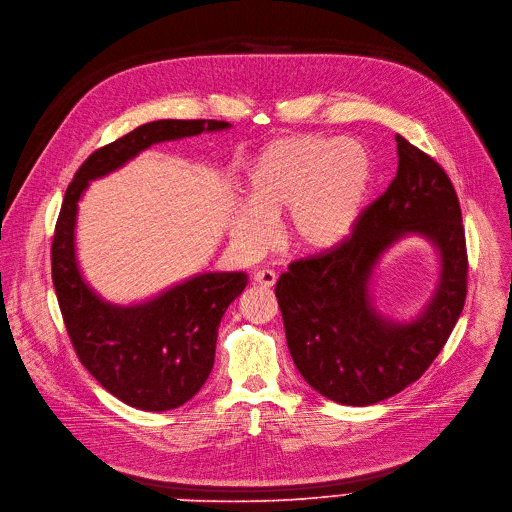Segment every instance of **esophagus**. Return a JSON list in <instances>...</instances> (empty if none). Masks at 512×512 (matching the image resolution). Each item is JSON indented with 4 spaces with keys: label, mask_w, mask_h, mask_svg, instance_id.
Returning <instances> with one entry per match:
<instances>
[{
    "label": "esophagus",
    "mask_w": 512,
    "mask_h": 512,
    "mask_svg": "<svg viewBox=\"0 0 512 512\" xmlns=\"http://www.w3.org/2000/svg\"><path fill=\"white\" fill-rule=\"evenodd\" d=\"M253 280L261 286H274L276 284V274L272 270H259V272H255Z\"/></svg>",
    "instance_id": "esophagus-1"
}]
</instances>
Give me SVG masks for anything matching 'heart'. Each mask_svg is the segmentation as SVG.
Listing matches in <instances>:
<instances>
[{
  "instance_id": "obj_1",
  "label": "heart",
  "mask_w": 512,
  "mask_h": 512,
  "mask_svg": "<svg viewBox=\"0 0 512 512\" xmlns=\"http://www.w3.org/2000/svg\"><path fill=\"white\" fill-rule=\"evenodd\" d=\"M372 182L362 144L322 136L284 138L265 148L249 171V205L236 211L232 236L247 255L274 240V221L288 211V234L303 249L326 251L358 221Z\"/></svg>"
}]
</instances>
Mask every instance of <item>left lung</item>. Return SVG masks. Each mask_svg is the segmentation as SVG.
Wrapping results in <instances>:
<instances>
[{
    "instance_id": "1",
    "label": "left lung",
    "mask_w": 512,
    "mask_h": 512,
    "mask_svg": "<svg viewBox=\"0 0 512 512\" xmlns=\"http://www.w3.org/2000/svg\"><path fill=\"white\" fill-rule=\"evenodd\" d=\"M397 175L337 247L295 259L278 278L288 351L303 379L345 406H370L418 381L450 339L466 299V240L450 177L406 138ZM406 233L440 249L442 276L428 309L412 323L381 319L367 282L382 251Z\"/></svg>"
}]
</instances>
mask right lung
Listing matches in <instances>:
<instances>
[{"instance_id":"right-lung-1","label":"right lung","mask_w":512,"mask_h":512,"mask_svg":"<svg viewBox=\"0 0 512 512\" xmlns=\"http://www.w3.org/2000/svg\"><path fill=\"white\" fill-rule=\"evenodd\" d=\"M215 119H163L125 133L83 161L66 188L52 240V282L79 362L123 404L163 412L186 404L209 379L217 328L244 291L247 272L194 276L142 305L104 303L75 261L77 203L90 180L119 169L152 144L226 129Z\"/></svg>"}]
</instances>
